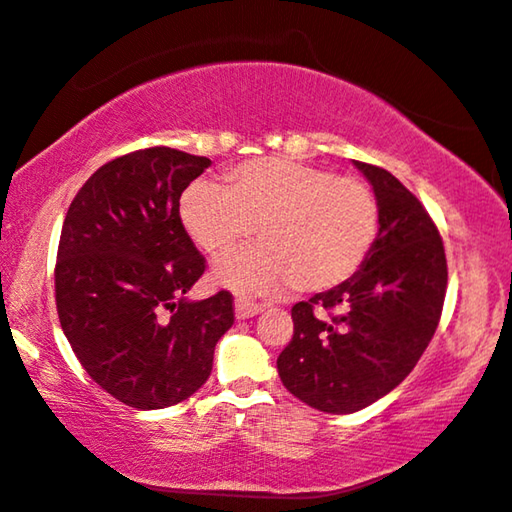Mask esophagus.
Here are the masks:
<instances>
[{
	"instance_id": "34e87169",
	"label": "esophagus",
	"mask_w": 512,
	"mask_h": 512,
	"mask_svg": "<svg viewBox=\"0 0 512 512\" xmlns=\"http://www.w3.org/2000/svg\"><path fill=\"white\" fill-rule=\"evenodd\" d=\"M263 310V303H256V301H249L245 297H238L236 299V317L238 319H249L258 315V312Z\"/></svg>"
}]
</instances>
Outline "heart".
<instances>
[{"mask_svg": "<svg viewBox=\"0 0 512 512\" xmlns=\"http://www.w3.org/2000/svg\"><path fill=\"white\" fill-rule=\"evenodd\" d=\"M188 236L218 258L254 236L261 245L215 265V279L238 292L294 288L326 292L366 263L380 233V202L357 177L261 157L227 182L195 179L179 200Z\"/></svg>", "mask_w": 512, "mask_h": 512, "instance_id": "1", "label": "heart"}]
</instances>
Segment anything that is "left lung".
Masks as SVG:
<instances>
[{"label": "left lung", "instance_id": "1", "mask_svg": "<svg viewBox=\"0 0 512 512\" xmlns=\"http://www.w3.org/2000/svg\"><path fill=\"white\" fill-rule=\"evenodd\" d=\"M380 202V233L360 272L292 308L276 366L292 396L353 414L414 371L441 321L447 261L436 222L389 170L355 161Z\"/></svg>", "mask_w": 512, "mask_h": 512}]
</instances>
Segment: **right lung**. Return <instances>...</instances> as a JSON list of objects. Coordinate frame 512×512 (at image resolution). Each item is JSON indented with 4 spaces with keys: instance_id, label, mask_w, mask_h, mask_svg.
<instances>
[{
    "instance_id": "1",
    "label": "right lung",
    "mask_w": 512,
    "mask_h": 512,
    "mask_svg": "<svg viewBox=\"0 0 512 512\" xmlns=\"http://www.w3.org/2000/svg\"><path fill=\"white\" fill-rule=\"evenodd\" d=\"M209 166L166 146L116 157L87 179L62 224L60 326L89 378L134 409L191 398L233 324L231 292L184 299L206 261L179 218V197Z\"/></svg>"
}]
</instances>
